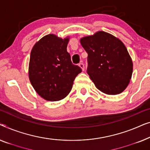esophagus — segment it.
<instances>
[{
    "instance_id": "1",
    "label": "esophagus",
    "mask_w": 150,
    "mask_h": 150,
    "mask_svg": "<svg viewBox=\"0 0 150 150\" xmlns=\"http://www.w3.org/2000/svg\"><path fill=\"white\" fill-rule=\"evenodd\" d=\"M79 66L80 68H81V69H82V71H84V69H84V64H83V63H82V62L79 63Z\"/></svg>"
}]
</instances>
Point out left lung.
Returning <instances> with one entry per match:
<instances>
[{
    "label": "left lung",
    "instance_id": "left-lung-1",
    "mask_svg": "<svg viewBox=\"0 0 150 150\" xmlns=\"http://www.w3.org/2000/svg\"><path fill=\"white\" fill-rule=\"evenodd\" d=\"M80 43L88 53L87 73L97 89L109 95L123 92L133 69L124 44L104 31L81 38Z\"/></svg>",
    "mask_w": 150,
    "mask_h": 150
}]
</instances>
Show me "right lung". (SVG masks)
<instances>
[{
  "instance_id": "right-lung-1",
  "label": "right lung",
  "mask_w": 150,
  "mask_h": 150,
  "mask_svg": "<svg viewBox=\"0 0 150 150\" xmlns=\"http://www.w3.org/2000/svg\"><path fill=\"white\" fill-rule=\"evenodd\" d=\"M69 38L62 39L53 34L41 38L33 46L28 76L40 96L50 101L62 100L72 89L81 69L73 64L67 50Z\"/></svg>"
}]
</instances>
